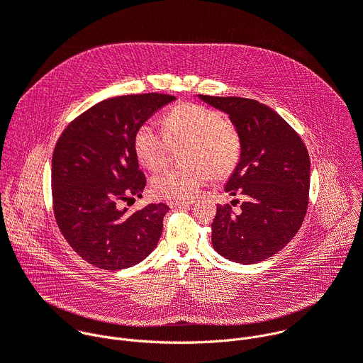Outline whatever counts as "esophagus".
Masks as SVG:
<instances>
[{"mask_svg":"<svg viewBox=\"0 0 363 363\" xmlns=\"http://www.w3.org/2000/svg\"><path fill=\"white\" fill-rule=\"evenodd\" d=\"M168 203L172 205V206H181V205L186 206V205L194 203V201L192 199H171Z\"/></svg>","mask_w":363,"mask_h":363,"instance_id":"1","label":"esophagus"}]
</instances>
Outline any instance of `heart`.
Instances as JSON below:
<instances>
[{
	"instance_id": "heart-1",
	"label": "heart",
	"mask_w": 363,
	"mask_h": 363,
	"mask_svg": "<svg viewBox=\"0 0 363 363\" xmlns=\"http://www.w3.org/2000/svg\"><path fill=\"white\" fill-rule=\"evenodd\" d=\"M139 162L150 171L162 169L174 149H182V167L153 177L155 195L164 198H192L211 178L223 179L237 167L241 157L238 128L211 108L181 103L164 119V130L143 123L135 135Z\"/></svg>"
}]
</instances>
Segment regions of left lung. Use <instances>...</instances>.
<instances>
[{
    "label": "left lung",
    "mask_w": 363,
    "mask_h": 363,
    "mask_svg": "<svg viewBox=\"0 0 363 363\" xmlns=\"http://www.w3.org/2000/svg\"><path fill=\"white\" fill-rule=\"evenodd\" d=\"M198 97L227 113L241 135V157L225 192L244 201L238 214L230 203L217 205L213 245L234 263L264 262L283 250L303 224L310 188L308 152L297 132L260 101Z\"/></svg>",
    "instance_id": "8db88e82"
}]
</instances>
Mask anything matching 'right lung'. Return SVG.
I'll return each mask as SVG.
<instances>
[{"instance_id":"obj_1","label":"right lung","mask_w":363,"mask_h":363,"mask_svg":"<svg viewBox=\"0 0 363 363\" xmlns=\"http://www.w3.org/2000/svg\"><path fill=\"white\" fill-rule=\"evenodd\" d=\"M172 100L162 93L101 100L69 123L56 143L55 217L70 247L94 267H132L161 238L167 203H149L133 214L121 203L142 198L146 185L133 145L136 130Z\"/></svg>"}]
</instances>
